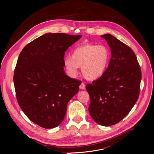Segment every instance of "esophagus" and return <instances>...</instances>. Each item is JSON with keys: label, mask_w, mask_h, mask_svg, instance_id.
<instances>
[{"label": "esophagus", "mask_w": 154, "mask_h": 154, "mask_svg": "<svg viewBox=\"0 0 154 154\" xmlns=\"http://www.w3.org/2000/svg\"><path fill=\"white\" fill-rule=\"evenodd\" d=\"M80 89H82V90H84L85 89V85L84 83H81L80 85Z\"/></svg>", "instance_id": "obj_1"}]
</instances>
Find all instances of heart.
Returning <instances> with one entry per match:
<instances>
[{
	"instance_id": "1",
	"label": "heart",
	"mask_w": 154,
	"mask_h": 154,
	"mask_svg": "<svg viewBox=\"0 0 154 154\" xmlns=\"http://www.w3.org/2000/svg\"><path fill=\"white\" fill-rule=\"evenodd\" d=\"M111 54L105 45L85 44L74 48L72 57H65L63 63L69 75L74 77L82 67V73L87 80H95L105 72Z\"/></svg>"
}]
</instances>
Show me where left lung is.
<instances>
[{
  "label": "left lung",
  "instance_id": "left-lung-1",
  "mask_svg": "<svg viewBox=\"0 0 154 154\" xmlns=\"http://www.w3.org/2000/svg\"><path fill=\"white\" fill-rule=\"evenodd\" d=\"M111 49V58L105 72L86 85L90 96L89 114L102 126L119 123L138 100L141 71L132 49L110 34L101 36Z\"/></svg>",
  "mask_w": 154,
  "mask_h": 154
}]
</instances>
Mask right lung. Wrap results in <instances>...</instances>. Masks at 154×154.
Here are the masks:
<instances>
[{"label": "right lung", "mask_w": 154, "mask_h": 154, "mask_svg": "<svg viewBox=\"0 0 154 154\" xmlns=\"http://www.w3.org/2000/svg\"><path fill=\"white\" fill-rule=\"evenodd\" d=\"M81 37L46 33L19 54L13 76L17 100L27 117L41 127H58L79 91L80 81L66 75L63 60L65 52Z\"/></svg>", "instance_id": "1"}]
</instances>
